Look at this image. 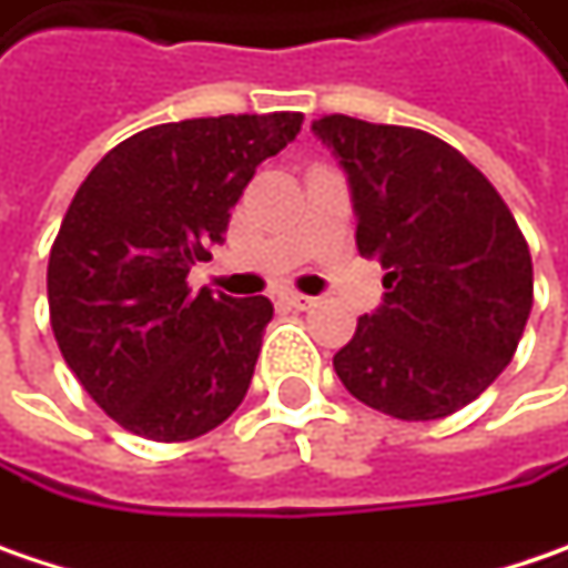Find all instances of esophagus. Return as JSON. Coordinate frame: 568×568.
Segmentation results:
<instances>
[{
	"instance_id": "obj_1",
	"label": "esophagus",
	"mask_w": 568,
	"mask_h": 568,
	"mask_svg": "<svg viewBox=\"0 0 568 568\" xmlns=\"http://www.w3.org/2000/svg\"><path fill=\"white\" fill-rule=\"evenodd\" d=\"M281 301L287 306H294V310H310V306H316L313 297H306V294H297V291H291V294H281Z\"/></svg>"
}]
</instances>
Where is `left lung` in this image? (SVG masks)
Wrapping results in <instances>:
<instances>
[{"instance_id": "left-lung-1", "label": "left lung", "mask_w": 568, "mask_h": 568, "mask_svg": "<svg viewBox=\"0 0 568 568\" xmlns=\"http://www.w3.org/2000/svg\"><path fill=\"white\" fill-rule=\"evenodd\" d=\"M339 158L355 245L385 267V304L333 355L352 397L397 420L471 404L514 358L534 306L527 239L488 178L436 135L323 115Z\"/></svg>"}]
</instances>
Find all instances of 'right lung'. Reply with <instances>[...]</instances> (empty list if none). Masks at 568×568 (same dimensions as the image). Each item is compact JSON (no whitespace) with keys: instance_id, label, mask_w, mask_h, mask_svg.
Here are the masks:
<instances>
[{"instance_id":"1","label":"right lung","mask_w":568,"mask_h":568,"mask_svg":"<svg viewBox=\"0 0 568 568\" xmlns=\"http://www.w3.org/2000/svg\"><path fill=\"white\" fill-rule=\"evenodd\" d=\"M301 122L267 112L154 125L80 183L48 262L51 329L83 390L129 433L196 439L242 404L274 306L193 294L186 274Z\"/></svg>"}]
</instances>
